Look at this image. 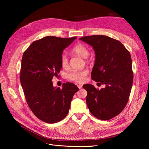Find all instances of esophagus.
I'll return each mask as SVG.
<instances>
[{"instance_id": "esophagus-1", "label": "esophagus", "mask_w": 149, "mask_h": 149, "mask_svg": "<svg viewBox=\"0 0 149 149\" xmlns=\"http://www.w3.org/2000/svg\"><path fill=\"white\" fill-rule=\"evenodd\" d=\"M82 86H83L81 85V84H78V88L79 89L82 88Z\"/></svg>"}]
</instances>
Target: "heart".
<instances>
[{"mask_svg":"<svg viewBox=\"0 0 149 149\" xmlns=\"http://www.w3.org/2000/svg\"><path fill=\"white\" fill-rule=\"evenodd\" d=\"M73 52L83 58H87L89 55L88 48L83 43H78L73 47ZM61 65L63 68H67L68 66V58L63 54L61 57ZM88 70H73L68 74V78L70 80L77 83H83L86 76L88 74Z\"/></svg>","mask_w":149,"mask_h":149,"instance_id":"heart-1","label":"heart"}]
</instances>
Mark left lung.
I'll list each match as a JSON object with an SVG mask.
<instances>
[{
    "label": "left lung",
    "instance_id": "1",
    "mask_svg": "<svg viewBox=\"0 0 149 149\" xmlns=\"http://www.w3.org/2000/svg\"><path fill=\"white\" fill-rule=\"evenodd\" d=\"M95 52L91 78L104 88L86 84V104L96 118L107 120L118 116L128 102L133 82L132 60L129 52L118 40L105 35L81 37Z\"/></svg>",
    "mask_w": 149,
    "mask_h": 149
}]
</instances>
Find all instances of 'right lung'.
<instances>
[{
  "mask_svg": "<svg viewBox=\"0 0 149 149\" xmlns=\"http://www.w3.org/2000/svg\"><path fill=\"white\" fill-rule=\"evenodd\" d=\"M77 38L48 36L31 43L24 53L20 79L26 102L33 113L45 123L53 124L67 116L72 99L79 89L71 83L54 87L53 76L61 68L64 49Z\"/></svg>",
  "mask_w": 149,
  "mask_h": 149,
  "instance_id": "right-lung-1",
  "label": "right lung"
}]
</instances>
